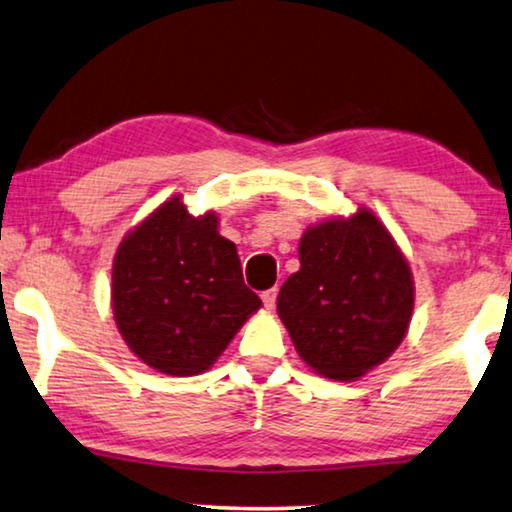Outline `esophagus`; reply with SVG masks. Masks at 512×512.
Here are the masks:
<instances>
[{
  "mask_svg": "<svg viewBox=\"0 0 512 512\" xmlns=\"http://www.w3.org/2000/svg\"><path fill=\"white\" fill-rule=\"evenodd\" d=\"M276 297H278V290H276V287H271V290L262 292V301H264V306L269 308V311H271L273 306H276Z\"/></svg>",
  "mask_w": 512,
  "mask_h": 512,
  "instance_id": "34e87169",
  "label": "esophagus"
}]
</instances>
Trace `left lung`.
Returning <instances> with one entry per match:
<instances>
[{"label":"left lung","instance_id":"1","mask_svg":"<svg viewBox=\"0 0 512 512\" xmlns=\"http://www.w3.org/2000/svg\"><path fill=\"white\" fill-rule=\"evenodd\" d=\"M299 271L278 292V315L315 373L355 380L399 348L415 283L397 241L369 208L322 220L299 241Z\"/></svg>","mask_w":512,"mask_h":512}]
</instances>
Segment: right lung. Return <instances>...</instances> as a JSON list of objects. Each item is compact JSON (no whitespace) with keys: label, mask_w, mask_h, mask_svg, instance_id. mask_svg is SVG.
<instances>
[{"label":"right lung","mask_w":512,"mask_h":512,"mask_svg":"<svg viewBox=\"0 0 512 512\" xmlns=\"http://www.w3.org/2000/svg\"><path fill=\"white\" fill-rule=\"evenodd\" d=\"M111 306L122 341L141 362L185 378L211 369L262 301L243 283L218 215L187 213L174 194L120 241Z\"/></svg>","instance_id":"add662e5"}]
</instances>
